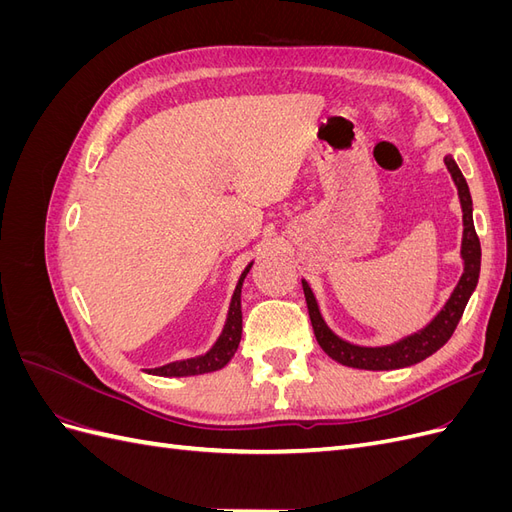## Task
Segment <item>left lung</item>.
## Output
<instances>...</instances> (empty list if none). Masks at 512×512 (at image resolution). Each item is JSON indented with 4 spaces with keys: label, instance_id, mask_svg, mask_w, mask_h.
<instances>
[{
    "label": "left lung",
    "instance_id": "left-lung-1",
    "mask_svg": "<svg viewBox=\"0 0 512 512\" xmlns=\"http://www.w3.org/2000/svg\"><path fill=\"white\" fill-rule=\"evenodd\" d=\"M444 164L457 185L461 211H463V241H461L463 275H461L459 284L455 286L451 299L446 301V305L440 309V314L433 318L425 329H421L418 333H412L404 339H399V342H395L391 346L367 348V346H354L350 342H344L342 337H337L327 327V322H324L320 316V309H318L312 288H309V284L303 280V292H305V301H307V309H309V320H312V327H314V335L318 339L320 348L337 363L356 367V369H371V371H389V369L410 367L414 363L425 361L427 356H431L433 352H438L455 333L457 324L463 316V309H466L472 292L478 284L480 241H478L474 220H472V196H470L466 177L461 175L459 166L455 164V160L451 156L444 158Z\"/></svg>",
    "mask_w": 512,
    "mask_h": 512
}]
</instances>
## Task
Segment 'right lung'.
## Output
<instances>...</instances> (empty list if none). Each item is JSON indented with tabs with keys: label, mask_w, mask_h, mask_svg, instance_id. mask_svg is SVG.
Returning a JSON list of instances; mask_svg holds the SVG:
<instances>
[{
	"label": "right lung",
	"mask_w": 512,
	"mask_h": 512,
	"mask_svg": "<svg viewBox=\"0 0 512 512\" xmlns=\"http://www.w3.org/2000/svg\"><path fill=\"white\" fill-rule=\"evenodd\" d=\"M254 262L245 267V271L239 277V284L235 288V294H232L230 309H228V318L224 324V331L220 335L215 346L203 354L196 356V359H185V361H175L168 363L156 369H149V374L153 376H166V378H183V376H198V374H209V371H218L222 369L232 356H235L239 342H241V331H243V316H241V286L245 275L250 273Z\"/></svg>",
	"instance_id": "1"
}]
</instances>
